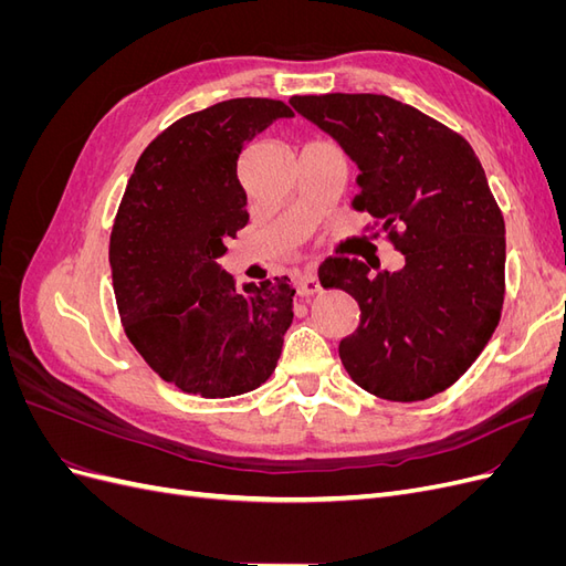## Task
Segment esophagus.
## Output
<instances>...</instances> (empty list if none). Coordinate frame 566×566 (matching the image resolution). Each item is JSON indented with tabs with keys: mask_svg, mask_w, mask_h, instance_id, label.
Instances as JSON below:
<instances>
[{
	"mask_svg": "<svg viewBox=\"0 0 566 566\" xmlns=\"http://www.w3.org/2000/svg\"><path fill=\"white\" fill-rule=\"evenodd\" d=\"M295 285H297V293L302 297H312V295L321 293V283H318V276H316L314 269H306V271L297 273Z\"/></svg>",
	"mask_w": 566,
	"mask_h": 566,
	"instance_id": "obj_1",
	"label": "esophagus"
}]
</instances>
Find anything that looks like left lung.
<instances>
[{
    "mask_svg": "<svg viewBox=\"0 0 566 566\" xmlns=\"http://www.w3.org/2000/svg\"><path fill=\"white\" fill-rule=\"evenodd\" d=\"M290 104L358 165L352 208L375 217L406 264L370 273L349 256L318 269L358 302L339 342L352 380L387 401L449 389L499 328L505 221L472 146L439 119L382 94L293 96Z\"/></svg>",
    "mask_w": 566,
    "mask_h": 566,
    "instance_id": "obj_1",
    "label": "left lung"
}]
</instances>
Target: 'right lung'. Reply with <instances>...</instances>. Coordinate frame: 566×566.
I'll return each instance as SVG.
<instances>
[{
    "mask_svg": "<svg viewBox=\"0 0 566 566\" xmlns=\"http://www.w3.org/2000/svg\"><path fill=\"white\" fill-rule=\"evenodd\" d=\"M293 115L273 98L221 101L158 134L127 181L108 252L119 321L144 361L186 394L238 397L276 370L295 287L283 276L238 293L219 256L250 219L238 158Z\"/></svg>",
    "mask_w": 566,
    "mask_h": 566,
    "instance_id": "add662e5",
    "label": "right lung"
}]
</instances>
